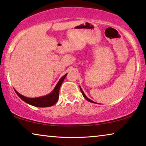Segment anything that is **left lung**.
<instances>
[{"mask_svg":"<svg viewBox=\"0 0 146 146\" xmlns=\"http://www.w3.org/2000/svg\"><path fill=\"white\" fill-rule=\"evenodd\" d=\"M80 91H81V93H82V96H83V97H84V98L86 99V100L87 101H89V102H91V103H95V102H94V101H92V100H90V99H88V98H87V97L86 96H85V94H84V92H83V91H82V90L81 89V88H80Z\"/></svg>","mask_w":146,"mask_h":146,"instance_id":"obj_1","label":"left lung"}]
</instances>
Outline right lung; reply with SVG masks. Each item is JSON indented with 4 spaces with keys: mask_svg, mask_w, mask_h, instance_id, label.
Returning <instances> with one entry per match:
<instances>
[{
    "mask_svg": "<svg viewBox=\"0 0 146 146\" xmlns=\"http://www.w3.org/2000/svg\"><path fill=\"white\" fill-rule=\"evenodd\" d=\"M66 75L67 74H66V75L63 76V77L60 79L59 82L57 83L56 87H55L54 89L52 90L51 93L47 95V96H45L40 97V98H29L21 95L19 93H18L15 90H14L17 96H19L23 101H24L25 102H26L27 103H29V105L37 106V107H48V106H51L52 105H54V104H56L58 100L60 88L62 82H63L64 80L65 79V78H66Z\"/></svg>",
    "mask_w": 146,
    "mask_h": 146,
    "instance_id": "right-lung-1",
    "label": "right lung"
}]
</instances>
